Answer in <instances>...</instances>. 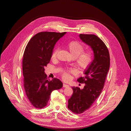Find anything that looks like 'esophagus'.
<instances>
[{"instance_id":"esophagus-1","label":"esophagus","mask_w":131,"mask_h":131,"mask_svg":"<svg viewBox=\"0 0 131 131\" xmlns=\"http://www.w3.org/2000/svg\"><path fill=\"white\" fill-rule=\"evenodd\" d=\"M69 86V85L68 84H66L65 83H64L63 84V87L64 88H68Z\"/></svg>"}]
</instances>
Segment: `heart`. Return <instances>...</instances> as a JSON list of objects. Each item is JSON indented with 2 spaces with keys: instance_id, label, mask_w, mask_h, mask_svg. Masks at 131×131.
Returning a JSON list of instances; mask_svg holds the SVG:
<instances>
[{
  "instance_id": "1",
  "label": "heart",
  "mask_w": 131,
  "mask_h": 131,
  "mask_svg": "<svg viewBox=\"0 0 131 131\" xmlns=\"http://www.w3.org/2000/svg\"><path fill=\"white\" fill-rule=\"evenodd\" d=\"M66 48L69 51L72 57L74 59V64L79 69H83L87 68L92 61V53L91 51H83L84 46L76 41H72L67 43L65 45ZM59 51V48H56L52 54V58L57 57ZM63 77L65 80H68L69 74L67 71H64Z\"/></svg>"
}]
</instances>
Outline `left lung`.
Listing matches in <instances>:
<instances>
[{
  "label": "left lung",
  "instance_id": "8db88e82",
  "mask_svg": "<svg viewBox=\"0 0 131 131\" xmlns=\"http://www.w3.org/2000/svg\"><path fill=\"white\" fill-rule=\"evenodd\" d=\"M82 41L91 47L94 59L84 71V76L77 79L84 83V88L71 87L73 94L68 100V108L73 113L80 114L89 109L103 89L110 67L108 50L104 42L94 35L80 34Z\"/></svg>",
  "mask_w": 131,
  "mask_h": 131
}]
</instances>
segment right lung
I'll return each mask as SVG.
<instances>
[{
    "label": "right lung",
    "instance_id": "right-lung-1",
    "mask_svg": "<svg viewBox=\"0 0 131 131\" xmlns=\"http://www.w3.org/2000/svg\"><path fill=\"white\" fill-rule=\"evenodd\" d=\"M66 32H41L28 42L23 58L24 87L28 101L35 108L47 105L51 92L62 88L59 79H48L45 67L50 62L57 41Z\"/></svg>",
    "mask_w": 131,
    "mask_h": 131
}]
</instances>
